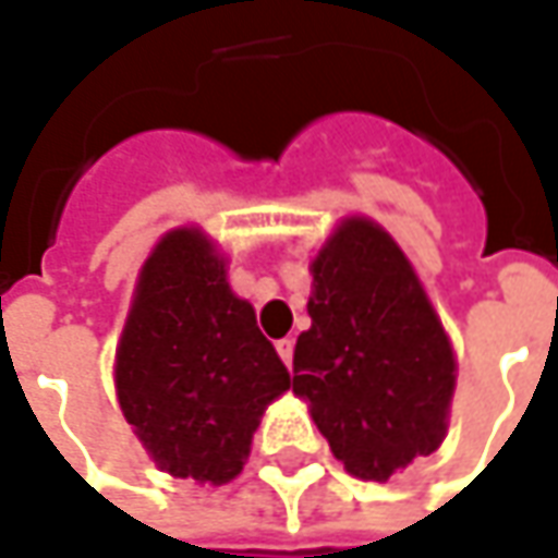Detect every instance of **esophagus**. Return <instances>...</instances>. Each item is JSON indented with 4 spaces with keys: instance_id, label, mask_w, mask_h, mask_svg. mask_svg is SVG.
<instances>
[{
    "instance_id": "34e87169",
    "label": "esophagus",
    "mask_w": 558,
    "mask_h": 558,
    "mask_svg": "<svg viewBox=\"0 0 558 558\" xmlns=\"http://www.w3.org/2000/svg\"><path fill=\"white\" fill-rule=\"evenodd\" d=\"M276 351H279V356H282V363H286V366H291V354H294V341H291V338H282V341L276 344Z\"/></svg>"
}]
</instances>
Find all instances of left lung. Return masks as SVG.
I'll use <instances>...</instances> for the list:
<instances>
[{"mask_svg": "<svg viewBox=\"0 0 558 558\" xmlns=\"http://www.w3.org/2000/svg\"><path fill=\"white\" fill-rule=\"evenodd\" d=\"M311 329L294 344V395L335 460L366 482L438 450L457 363L416 272L369 220L338 226L313 260Z\"/></svg>", "mask_w": 558, "mask_h": 558, "instance_id": "left-lung-1", "label": "left lung"}]
</instances>
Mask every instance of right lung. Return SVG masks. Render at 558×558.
Here are the masks:
<instances>
[{
    "mask_svg": "<svg viewBox=\"0 0 558 558\" xmlns=\"http://www.w3.org/2000/svg\"><path fill=\"white\" fill-rule=\"evenodd\" d=\"M114 375L120 410L151 460L210 484L242 472L264 407L291 388L198 229L163 235L145 260Z\"/></svg>",
    "mask_w": 558,
    "mask_h": 558,
    "instance_id": "obj_1",
    "label": "right lung"
}]
</instances>
